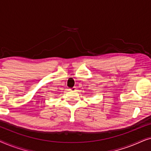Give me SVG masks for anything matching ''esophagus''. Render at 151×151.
Here are the masks:
<instances>
[{
  "label": "esophagus",
  "mask_w": 151,
  "mask_h": 151,
  "mask_svg": "<svg viewBox=\"0 0 151 151\" xmlns=\"http://www.w3.org/2000/svg\"><path fill=\"white\" fill-rule=\"evenodd\" d=\"M70 89H71V91H76V87H73V88H70Z\"/></svg>",
  "instance_id": "obj_1"
}]
</instances>
